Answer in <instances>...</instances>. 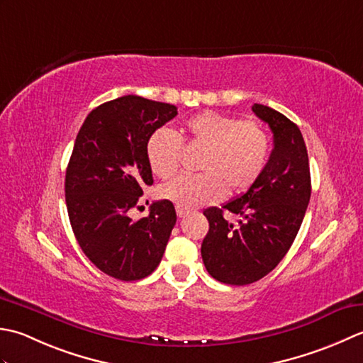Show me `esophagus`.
I'll return each mask as SVG.
<instances>
[{
    "mask_svg": "<svg viewBox=\"0 0 363 363\" xmlns=\"http://www.w3.org/2000/svg\"><path fill=\"white\" fill-rule=\"evenodd\" d=\"M175 211H177V216H179V218H184L189 213L188 208H183V206H179V205L175 206Z\"/></svg>",
    "mask_w": 363,
    "mask_h": 363,
    "instance_id": "obj_1",
    "label": "esophagus"
}]
</instances>
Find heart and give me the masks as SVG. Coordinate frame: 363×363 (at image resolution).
Returning a JSON list of instances; mask_svg holds the SVG:
<instances>
[{
    "label": "heart",
    "mask_w": 363,
    "mask_h": 363,
    "mask_svg": "<svg viewBox=\"0 0 363 363\" xmlns=\"http://www.w3.org/2000/svg\"><path fill=\"white\" fill-rule=\"evenodd\" d=\"M184 138L203 149L202 174L180 175L160 188V196L184 208L219 202L227 194H241L257 182L269 155V135L255 119L203 111L184 122ZM147 161L160 179L172 177L180 164L182 138L171 128H158L147 140Z\"/></svg>",
    "instance_id": "obj_1"
}]
</instances>
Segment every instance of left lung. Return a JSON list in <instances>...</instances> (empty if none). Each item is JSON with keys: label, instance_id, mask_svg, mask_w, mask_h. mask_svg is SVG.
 Wrapping results in <instances>:
<instances>
[{"label": "left lung", "instance_id": "8db88e82", "mask_svg": "<svg viewBox=\"0 0 363 363\" xmlns=\"http://www.w3.org/2000/svg\"><path fill=\"white\" fill-rule=\"evenodd\" d=\"M258 119L269 125L274 149L263 172L244 194L206 208L210 230L202 242L208 274L227 285H249L276 268L298 235L312 194L308 155L298 125L279 111L255 105ZM239 216L232 225L223 210Z\"/></svg>", "mask_w": 363, "mask_h": 363}]
</instances>
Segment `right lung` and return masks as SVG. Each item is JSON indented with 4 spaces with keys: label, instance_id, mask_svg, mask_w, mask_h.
<instances>
[{
    "label": "right lung",
    "instance_id": "obj_1",
    "mask_svg": "<svg viewBox=\"0 0 363 363\" xmlns=\"http://www.w3.org/2000/svg\"><path fill=\"white\" fill-rule=\"evenodd\" d=\"M177 116L169 103L125 95L92 109L65 172V203L75 238L105 274L131 282L157 269L177 223L172 202L150 205L147 218L128 211L153 184L147 140Z\"/></svg>",
    "mask_w": 363,
    "mask_h": 363
}]
</instances>
